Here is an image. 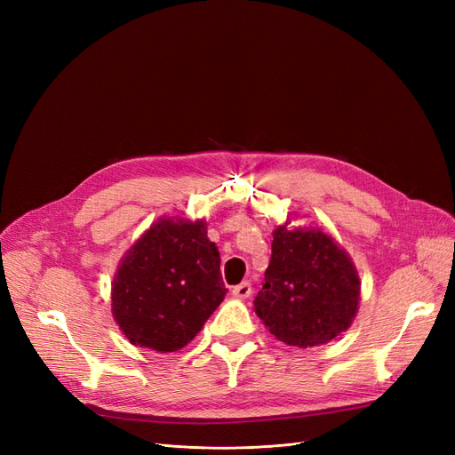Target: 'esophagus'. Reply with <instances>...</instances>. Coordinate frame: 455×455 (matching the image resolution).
<instances>
[{"mask_svg": "<svg viewBox=\"0 0 455 455\" xmlns=\"http://www.w3.org/2000/svg\"><path fill=\"white\" fill-rule=\"evenodd\" d=\"M231 294L235 296V298H239V299H246L249 298L251 294H252V286H251V283H241V284H237V286H233V291H231Z\"/></svg>", "mask_w": 455, "mask_h": 455, "instance_id": "34e87169", "label": "esophagus"}]
</instances>
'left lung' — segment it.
Listing matches in <instances>:
<instances>
[{"instance_id": "8db88e82", "label": "left lung", "mask_w": 455, "mask_h": 455, "mask_svg": "<svg viewBox=\"0 0 455 455\" xmlns=\"http://www.w3.org/2000/svg\"><path fill=\"white\" fill-rule=\"evenodd\" d=\"M273 229L271 259L254 311L269 332L299 349L324 346L353 324L361 279L351 256L319 228Z\"/></svg>"}]
</instances>
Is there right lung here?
Instances as JSON below:
<instances>
[{
  "instance_id": "right-lung-1",
  "label": "right lung",
  "mask_w": 455,
  "mask_h": 455,
  "mask_svg": "<svg viewBox=\"0 0 455 455\" xmlns=\"http://www.w3.org/2000/svg\"><path fill=\"white\" fill-rule=\"evenodd\" d=\"M206 222L163 216L121 258L112 315L132 346L172 353L194 339L228 288Z\"/></svg>"
}]
</instances>
